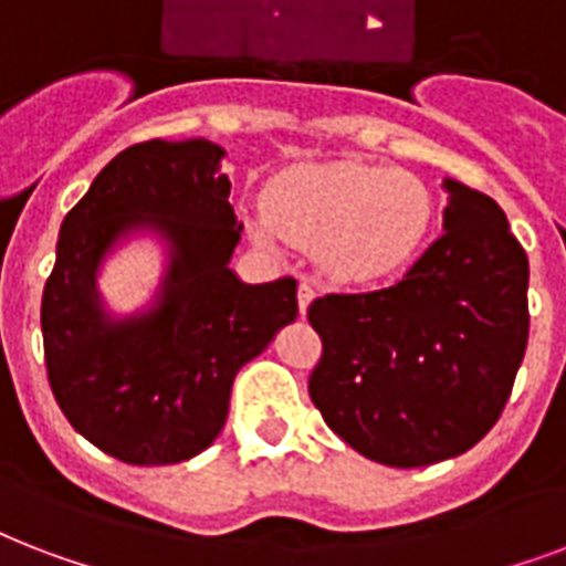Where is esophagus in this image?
Instances as JSON below:
<instances>
[{
    "mask_svg": "<svg viewBox=\"0 0 566 566\" xmlns=\"http://www.w3.org/2000/svg\"><path fill=\"white\" fill-rule=\"evenodd\" d=\"M313 297H315L313 283H306V280H301V283H297V310H301V315L306 313V306L313 304Z\"/></svg>",
    "mask_w": 566,
    "mask_h": 566,
    "instance_id": "esophagus-1",
    "label": "esophagus"
}]
</instances>
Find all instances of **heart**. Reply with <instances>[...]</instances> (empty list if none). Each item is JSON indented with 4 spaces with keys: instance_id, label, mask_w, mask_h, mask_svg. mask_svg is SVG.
<instances>
[{
    "instance_id": "1",
    "label": "heart",
    "mask_w": 566,
    "mask_h": 566,
    "mask_svg": "<svg viewBox=\"0 0 566 566\" xmlns=\"http://www.w3.org/2000/svg\"><path fill=\"white\" fill-rule=\"evenodd\" d=\"M265 214L253 223L260 244L283 235L313 251L331 280L378 283L422 251L433 200L407 170L336 159L283 170L265 191Z\"/></svg>"
}]
</instances>
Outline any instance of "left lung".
I'll use <instances>...</instances> for the list:
<instances>
[{
    "mask_svg": "<svg viewBox=\"0 0 566 566\" xmlns=\"http://www.w3.org/2000/svg\"><path fill=\"white\" fill-rule=\"evenodd\" d=\"M442 235L396 286L310 304V398L369 461L410 470L496 424L528 343V256L493 197L442 179Z\"/></svg>",
    "mask_w": 566,
    "mask_h": 566,
    "instance_id": "obj_1",
    "label": "left lung"
}]
</instances>
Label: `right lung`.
Returning a JSON list of instances; mask_svg holds the SVG:
<instances>
[{
	"label": "right lung",
	"mask_w": 566,
	"mask_h": 566,
	"mask_svg": "<svg viewBox=\"0 0 566 566\" xmlns=\"http://www.w3.org/2000/svg\"><path fill=\"white\" fill-rule=\"evenodd\" d=\"M223 156L206 138L126 147L61 221L41 301L50 387L67 422L117 461L165 467L209 449L239 369L295 322V280L244 283L230 269L242 223ZM138 234L163 244L166 271L150 305L117 316L95 277Z\"/></svg>",
	"instance_id": "obj_1"
}]
</instances>
